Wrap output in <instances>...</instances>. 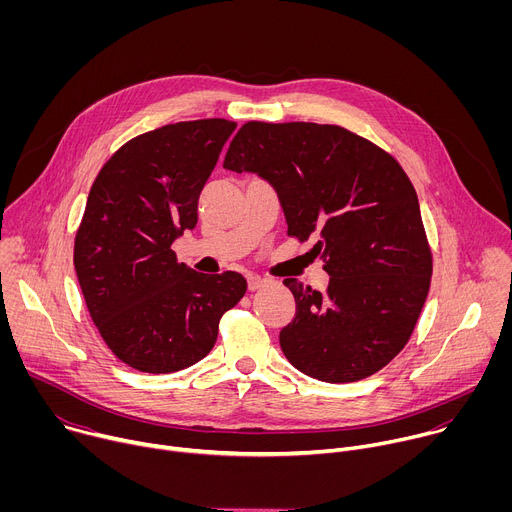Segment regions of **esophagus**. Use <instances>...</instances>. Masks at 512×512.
Segmentation results:
<instances>
[{
    "mask_svg": "<svg viewBox=\"0 0 512 512\" xmlns=\"http://www.w3.org/2000/svg\"><path fill=\"white\" fill-rule=\"evenodd\" d=\"M247 283H249V289H251V291H257V289L265 287V285L269 283V279H267V277H261V275H249Z\"/></svg>",
    "mask_w": 512,
    "mask_h": 512,
    "instance_id": "1",
    "label": "esophagus"
}]
</instances>
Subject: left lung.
Wrapping results in <instances>:
<instances>
[{"label":"left lung","mask_w":512,"mask_h":512,"mask_svg":"<svg viewBox=\"0 0 512 512\" xmlns=\"http://www.w3.org/2000/svg\"><path fill=\"white\" fill-rule=\"evenodd\" d=\"M223 166L275 190L287 235L318 237L310 253L328 289L283 279L296 298L279 332L285 358L324 383L381 371L407 344L431 281L419 200L397 160L338 125L249 121Z\"/></svg>","instance_id":"obj_1"}]
</instances>
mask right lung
I'll return each mask as SVG.
<instances>
[{
	"instance_id": "right-lung-1",
	"label": "right lung",
	"mask_w": 512,
	"mask_h": 512,
	"mask_svg": "<svg viewBox=\"0 0 512 512\" xmlns=\"http://www.w3.org/2000/svg\"><path fill=\"white\" fill-rule=\"evenodd\" d=\"M235 127L198 119L137 135L93 182L75 269L97 330L131 369L164 375L192 367L245 296L241 273H198L172 251L196 227L198 196Z\"/></svg>"
}]
</instances>
